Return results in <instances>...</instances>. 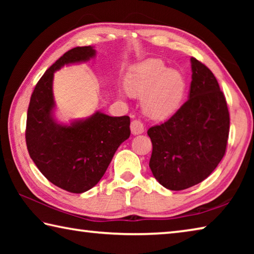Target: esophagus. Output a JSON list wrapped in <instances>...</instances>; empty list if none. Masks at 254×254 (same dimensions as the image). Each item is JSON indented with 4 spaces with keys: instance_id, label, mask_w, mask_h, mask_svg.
I'll list each match as a JSON object with an SVG mask.
<instances>
[{
    "instance_id": "34e87169",
    "label": "esophagus",
    "mask_w": 254,
    "mask_h": 254,
    "mask_svg": "<svg viewBox=\"0 0 254 254\" xmlns=\"http://www.w3.org/2000/svg\"><path fill=\"white\" fill-rule=\"evenodd\" d=\"M131 132L132 134H141L144 132V126L140 120H133L131 122Z\"/></svg>"
}]
</instances>
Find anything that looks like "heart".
<instances>
[{
	"mask_svg": "<svg viewBox=\"0 0 254 254\" xmlns=\"http://www.w3.org/2000/svg\"><path fill=\"white\" fill-rule=\"evenodd\" d=\"M127 88L132 95L143 97V111L149 118L165 120L179 109L186 81L180 72L169 69L161 60L149 59L133 68Z\"/></svg>",
	"mask_w": 254,
	"mask_h": 254,
	"instance_id": "heart-1",
	"label": "heart"
}]
</instances>
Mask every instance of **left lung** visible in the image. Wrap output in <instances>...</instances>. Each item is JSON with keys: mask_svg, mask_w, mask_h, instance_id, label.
Instances as JSON below:
<instances>
[{"mask_svg": "<svg viewBox=\"0 0 254 254\" xmlns=\"http://www.w3.org/2000/svg\"><path fill=\"white\" fill-rule=\"evenodd\" d=\"M189 98L168 121L151 127L149 167L163 187L183 190L199 184L224 157L230 132L226 100L212 71L191 57Z\"/></svg>", "mask_w": 254, "mask_h": 254, "instance_id": "8db88e82", "label": "left lung"}]
</instances>
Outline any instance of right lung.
<instances>
[{
    "label": "right lung",
    "instance_id": "1",
    "mask_svg": "<svg viewBox=\"0 0 254 254\" xmlns=\"http://www.w3.org/2000/svg\"><path fill=\"white\" fill-rule=\"evenodd\" d=\"M95 55L91 46L64 54L38 81L28 107L25 142L30 157L50 183L74 194L87 191L100 182L115 151L131 133L127 115L114 118L96 112L70 126L54 119V72Z\"/></svg>",
    "mask_w": 254,
    "mask_h": 254
}]
</instances>
